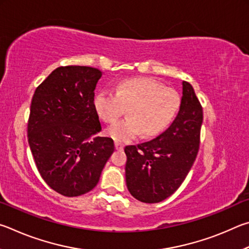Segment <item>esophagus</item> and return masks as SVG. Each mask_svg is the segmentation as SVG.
I'll use <instances>...</instances> for the list:
<instances>
[{
    "label": "esophagus",
    "instance_id": "34e87169",
    "mask_svg": "<svg viewBox=\"0 0 249 249\" xmlns=\"http://www.w3.org/2000/svg\"><path fill=\"white\" fill-rule=\"evenodd\" d=\"M115 147L116 150H122L124 149V144L120 141H115Z\"/></svg>",
    "mask_w": 249,
    "mask_h": 249
}]
</instances>
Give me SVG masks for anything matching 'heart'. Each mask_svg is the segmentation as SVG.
Listing matches in <instances>:
<instances>
[{"label": "heart", "mask_w": 249, "mask_h": 249, "mask_svg": "<svg viewBox=\"0 0 249 249\" xmlns=\"http://www.w3.org/2000/svg\"><path fill=\"white\" fill-rule=\"evenodd\" d=\"M93 106L100 119L107 124L115 122L127 108L128 116L110 125L106 133L117 141H129L141 131L143 137L164 131L180 107V96L172 87L151 78H124L117 83L115 93H96Z\"/></svg>", "instance_id": "heart-1"}]
</instances>
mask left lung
<instances>
[{
	"label": "left lung",
	"mask_w": 249,
	"mask_h": 249,
	"mask_svg": "<svg viewBox=\"0 0 249 249\" xmlns=\"http://www.w3.org/2000/svg\"><path fill=\"white\" fill-rule=\"evenodd\" d=\"M202 120L201 104L184 81L180 108L171 127L153 140L124 147L125 182L134 198L158 203L179 188L197 158Z\"/></svg>",
	"instance_id": "1"
}]
</instances>
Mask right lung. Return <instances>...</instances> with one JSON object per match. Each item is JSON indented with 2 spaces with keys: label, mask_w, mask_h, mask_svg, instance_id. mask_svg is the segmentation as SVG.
I'll list each match as a JSON object with an SVG mask.
<instances>
[{
  "label": "right lung",
  "mask_w": 249,
  "mask_h": 249,
  "mask_svg": "<svg viewBox=\"0 0 249 249\" xmlns=\"http://www.w3.org/2000/svg\"><path fill=\"white\" fill-rule=\"evenodd\" d=\"M102 75L90 67L56 68L33 96L27 128L30 151L46 184L65 197L93 189L115 150L112 139L92 137L102 130L93 106Z\"/></svg>",
  "instance_id": "obj_1"
}]
</instances>
